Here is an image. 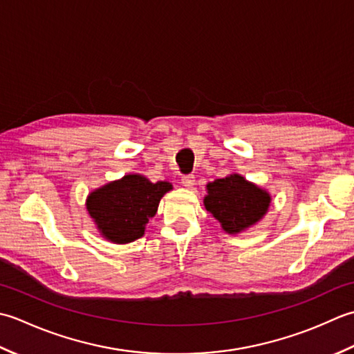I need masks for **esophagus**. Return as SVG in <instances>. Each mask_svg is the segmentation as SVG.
<instances>
[{
	"instance_id": "34e87169",
	"label": "esophagus",
	"mask_w": 354,
	"mask_h": 354,
	"mask_svg": "<svg viewBox=\"0 0 354 354\" xmlns=\"http://www.w3.org/2000/svg\"><path fill=\"white\" fill-rule=\"evenodd\" d=\"M182 185H183L185 187H192L194 185H196V177H194L192 174L182 177Z\"/></svg>"
}]
</instances>
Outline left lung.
I'll return each mask as SVG.
<instances>
[{
	"instance_id": "1",
	"label": "left lung",
	"mask_w": 354,
	"mask_h": 354,
	"mask_svg": "<svg viewBox=\"0 0 354 354\" xmlns=\"http://www.w3.org/2000/svg\"><path fill=\"white\" fill-rule=\"evenodd\" d=\"M206 211L226 234H240L261 220L270 206V194L240 174L217 178L206 186Z\"/></svg>"
}]
</instances>
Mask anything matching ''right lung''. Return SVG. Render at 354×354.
Here are the masks:
<instances>
[{
  "label": "right lung",
  "mask_w": 354,
  "mask_h": 354,
  "mask_svg": "<svg viewBox=\"0 0 354 354\" xmlns=\"http://www.w3.org/2000/svg\"><path fill=\"white\" fill-rule=\"evenodd\" d=\"M171 189L169 182L151 183L140 174H128L93 191L86 198V211L108 241L131 243L145 234L160 198Z\"/></svg>",
  "instance_id": "add662e5"
}]
</instances>
